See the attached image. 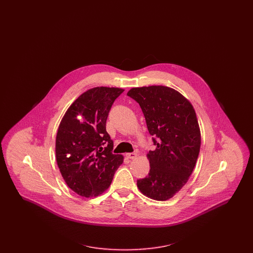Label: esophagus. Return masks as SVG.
<instances>
[{"label": "esophagus", "instance_id": "34e87169", "mask_svg": "<svg viewBox=\"0 0 253 253\" xmlns=\"http://www.w3.org/2000/svg\"><path fill=\"white\" fill-rule=\"evenodd\" d=\"M126 157H128V158H130V159H133V158H135V157H137V153H136V152L128 153V154H126Z\"/></svg>", "mask_w": 253, "mask_h": 253}]
</instances>
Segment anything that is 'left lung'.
I'll return each instance as SVG.
<instances>
[{
	"label": "left lung",
	"mask_w": 253,
	"mask_h": 253,
	"mask_svg": "<svg viewBox=\"0 0 253 253\" xmlns=\"http://www.w3.org/2000/svg\"><path fill=\"white\" fill-rule=\"evenodd\" d=\"M127 95L139 104L157 146L147 154L150 172L137 180V188L149 198L166 201L188 182L199 155L201 133L195 111L189 99L167 86L134 87Z\"/></svg>",
	"instance_id": "1"
}]
</instances>
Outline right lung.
<instances>
[{"label": "right lung", "instance_id": "obj_1", "mask_svg": "<svg viewBox=\"0 0 253 253\" xmlns=\"http://www.w3.org/2000/svg\"><path fill=\"white\" fill-rule=\"evenodd\" d=\"M124 90L95 87L79 96L65 112L56 136V159L67 186L84 197L108 190L123 156L112 153L106 132L110 109Z\"/></svg>", "mask_w": 253, "mask_h": 253}]
</instances>
